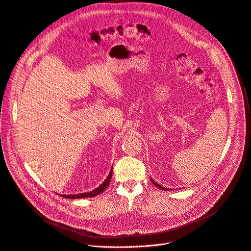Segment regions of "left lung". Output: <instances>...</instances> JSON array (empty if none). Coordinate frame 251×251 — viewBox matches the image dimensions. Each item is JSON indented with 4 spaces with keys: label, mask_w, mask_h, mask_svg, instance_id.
<instances>
[{
    "label": "left lung",
    "mask_w": 251,
    "mask_h": 251,
    "mask_svg": "<svg viewBox=\"0 0 251 251\" xmlns=\"http://www.w3.org/2000/svg\"><path fill=\"white\" fill-rule=\"evenodd\" d=\"M151 181H152V183L155 185V186H157L158 188H160V189H162V190H169V189H167V188H165V187H163L162 185H159L158 183H156L152 178H151Z\"/></svg>",
    "instance_id": "left-lung-1"
}]
</instances>
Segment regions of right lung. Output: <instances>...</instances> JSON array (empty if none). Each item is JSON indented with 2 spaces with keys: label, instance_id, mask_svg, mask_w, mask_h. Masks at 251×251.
Returning a JSON list of instances; mask_svg holds the SVG:
<instances>
[{
  "label": "right lung",
  "instance_id": "obj_1",
  "mask_svg": "<svg viewBox=\"0 0 251 251\" xmlns=\"http://www.w3.org/2000/svg\"><path fill=\"white\" fill-rule=\"evenodd\" d=\"M111 176H112V168L107 176V178L104 180V182L100 184V186H98L96 189L90 191V193H84V194H78V195H62L61 197L66 198V199H84V198H93L95 196H98L109 185L110 180H111Z\"/></svg>",
  "mask_w": 251,
  "mask_h": 251
}]
</instances>
